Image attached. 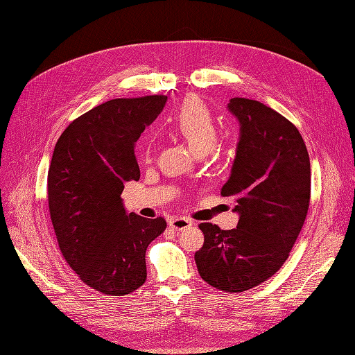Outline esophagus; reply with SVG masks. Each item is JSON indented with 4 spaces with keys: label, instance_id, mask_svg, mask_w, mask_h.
Here are the masks:
<instances>
[{
    "label": "esophagus",
    "instance_id": "34e87169",
    "mask_svg": "<svg viewBox=\"0 0 355 355\" xmlns=\"http://www.w3.org/2000/svg\"><path fill=\"white\" fill-rule=\"evenodd\" d=\"M168 225H170L171 230L182 231V230H185V228L191 227L192 222H191L189 219H187V218H173V219H170Z\"/></svg>",
    "mask_w": 355,
    "mask_h": 355
}]
</instances>
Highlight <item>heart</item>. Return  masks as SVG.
<instances>
[{
    "mask_svg": "<svg viewBox=\"0 0 355 355\" xmlns=\"http://www.w3.org/2000/svg\"><path fill=\"white\" fill-rule=\"evenodd\" d=\"M168 128L180 136L196 154H207L216 142L218 127L214 118L197 98H188L180 108L168 118ZM151 141L145 139L142 153L148 154Z\"/></svg>",
    "mask_w": 355,
    "mask_h": 355,
    "instance_id": "1",
    "label": "heart"
}]
</instances>
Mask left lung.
Segmentation results:
<instances>
[{
    "label": "left lung",
    "mask_w": 355,
    "mask_h": 355,
    "mask_svg": "<svg viewBox=\"0 0 355 355\" xmlns=\"http://www.w3.org/2000/svg\"><path fill=\"white\" fill-rule=\"evenodd\" d=\"M240 137L220 194L235 200V230L200 223L204 244L196 263L204 282L225 292H245L272 277L288 257L305 222L311 166L302 136L261 102L232 98Z\"/></svg>",
    "instance_id": "left-lung-1"
}]
</instances>
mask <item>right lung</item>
I'll use <instances>...</instances> for the list:
<instances>
[{"label":"right lung","instance_id":"obj_1","mask_svg":"<svg viewBox=\"0 0 355 355\" xmlns=\"http://www.w3.org/2000/svg\"><path fill=\"white\" fill-rule=\"evenodd\" d=\"M167 96L112 99L73 120L59 137L47 176L49 209L60 252L89 287L124 296L146 280V247L163 218L128 213L121 192L139 180L135 142Z\"/></svg>","mask_w":355,"mask_h":355}]
</instances>
